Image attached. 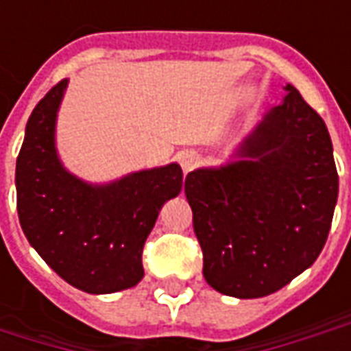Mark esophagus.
Returning a JSON list of instances; mask_svg holds the SVG:
<instances>
[{
    "instance_id": "1",
    "label": "esophagus",
    "mask_w": 351,
    "mask_h": 351,
    "mask_svg": "<svg viewBox=\"0 0 351 351\" xmlns=\"http://www.w3.org/2000/svg\"><path fill=\"white\" fill-rule=\"evenodd\" d=\"M178 161H180V167H182L184 173H190L191 169L199 163V154L193 152V150H184V152L178 154Z\"/></svg>"
}]
</instances>
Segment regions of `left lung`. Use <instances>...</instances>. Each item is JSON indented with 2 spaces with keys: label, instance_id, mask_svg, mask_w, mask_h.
<instances>
[{
  "label": "left lung",
  "instance_id": "obj_1",
  "mask_svg": "<svg viewBox=\"0 0 351 351\" xmlns=\"http://www.w3.org/2000/svg\"><path fill=\"white\" fill-rule=\"evenodd\" d=\"M244 138L237 160L195 169L184 191L208 286L258 299L306 271L324 250L339 197L322 116L291 84Z\"/></svg>",
  "mask_w": 351,
  "mask_h": 351
}]
</instances>
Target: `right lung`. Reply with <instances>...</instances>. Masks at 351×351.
Instances as JSON below:
<instances>
[{
    "label": "right lung",
    "mask_w": 351,
    "mask_h": 351,
    "mask_svg": "<svg viewBox=\"0 0 351 351\" xmlns=\"http://www.w3.org/2000/svg\"><path fill=\"white\" fill-rule=\"evenodd\" d=\"M67 79L43 97L16 158V208L24 235L52 271L86 293H114L145 276L143 246L161 206L182 190L178 163L93 186L58 158L56 116Z\"/></svg>",
    "instance_id": "right-lung-1"
}]
</instances>
